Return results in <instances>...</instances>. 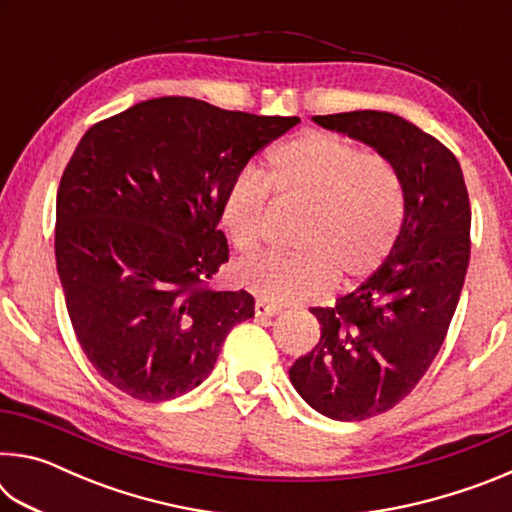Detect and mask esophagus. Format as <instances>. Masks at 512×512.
Segmentation results:
<instances>
[{
  "instance_id": "1",
  "label": "esophagus",
  "mask_w": 512,
  "mask_h": 512,
  "mask_svg": "<svg viewBox=\"0 0 512 512\" xmlns=\"http://www.w3.org/2000/svg\"><path fill=\"white\" fill-rule=\"evenodd\" d=\"M277 311H280V307L268 305V302H264V300H257L255 302V316L257 318H271V316L277 314Z\"/></svg>"
}]
</instances>
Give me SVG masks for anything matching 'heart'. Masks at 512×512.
<instances>
[{
    "instance_id": "b5f03b06",
    "label": "heart",
    "mask_w": 512,
    "mask_h": 512,
    "mask_svg": "<svg viewBox=\"0 0 512 512\" xmlns=\"http://www.w3.org/2000/svg\"><path fill=\"white\" fill-rule=\"evenodd\" d=\"M271 192L305 207L296 255H264L235 268L241 287L271 305H289L336 287H350L386 262L404 221L400 173L375 153H361L341 135L305 131L268 155L266 176L246 169L232 180L221 223L239 253L262 244Z\"/></svg>"
}]
</instances>
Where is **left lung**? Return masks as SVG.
Here are the masks:
<instances>
[{
    "label": "left lung",
    "mask_w": 512,
    "mask_h": 512,
    "mask_svg": "<svg viewBox=\"0 0 512 512\" xmlns=\"http://www.w3.org/2000/svg\"><path fill=\"white\" fill-rule=\"evenodd\" d=\"M311 119L375 149L404 189L391 255L334 307L311 309L320 341L289 370L311 409L354 422L393 409L436 359L470 264L472 212L454 153L411 121L379 110Z\"/></svg>",
    "instance_id": "obj_1"
}]
</instances>
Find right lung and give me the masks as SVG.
<instances>
[{
  "label": "right lung",
  "mask_w": 512,
  "mask_h": 512,
  "mask_svg": "<svg viewBox=\"0 0 512 512\" xmlns=\"http://www.w3.org/2000/svg\"><path fill=\"white\" fill-rule=\"evenodd\" d=\"M296 124L160 97L81 137L56 196V268L85 357L119 391L144 402L194 391L230 329L255 316L248 291L205 287L228 262L221 205Z\"/></svg>",
  "instance_id": "right-lung-1"
}]
</instances>
